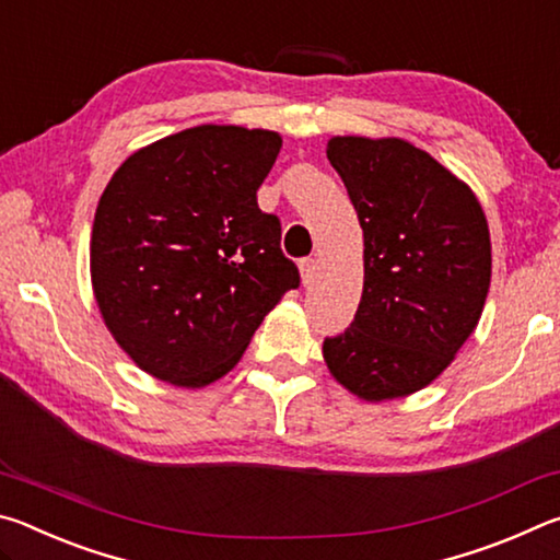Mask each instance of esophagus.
<instances>
[{
	"mask_svg": "<svg viewBox=\"0 0 560 560\" xmlns=\"http://www.w3.org/2000/svg\"><path fill=\"white\" fill-rule=\"evenodd\" d=\"M299 269H301L303 287H311V283H314V279H316V269H318L316 259H303V261L299 264Z\"/></svg>",
	"mask_w": 560,
	"mask_h": 560,
	"instance_id": "34e87169",
	"label": "esophagus"
}]
</instances>
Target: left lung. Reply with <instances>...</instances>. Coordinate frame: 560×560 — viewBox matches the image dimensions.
Wrapping results in <instances>:
<instances>
[{"label": "left lung", "instance_id": "obj_1", "mask_svg": "<svg viewBox=\"0 0 560 560\" xmlns=\"http://www.w3.org/2000/svg\"><path fill=\"white\" fill-rule=\"evenodd\" d=\"M326 155L363 230V296L324 340L330 375L365 402L407 397L447 371L491 281L485 210L467 183L402 138L336 136Z\"/></svg>", "mask_w": 560, "mask_h": 560}]
</instances>
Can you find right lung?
Wrapping results in <instances>:
<instances>
[{
    "label": "right lung",
    "mask_w": 560,
    "mask_h": 560,
    "mask_svg": "<svg viewBox=\"0 0 560 560\" xmlns=\"http://www.w3.org/2000/svg\"><path fill=\"white\" fill-rule=\"evenodd\" d=\"M281 136L197 126L132 153L103 189L91 283L103 324L132 363L177 387H205L240 363L299 269L257 189Z\"/></svg>",
    "instance_id": "obj_1"
}]
</instances>
